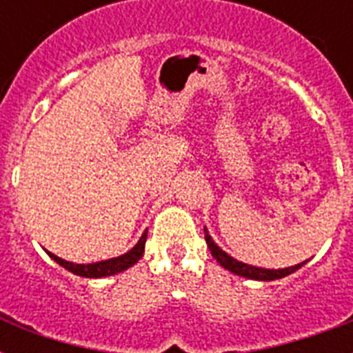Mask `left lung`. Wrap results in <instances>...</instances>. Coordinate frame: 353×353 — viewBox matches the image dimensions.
I'll use <instances>...</instances> for the list:
<instances>
[{
  "label": "left lung",
  "instance_id": "1",
  "mask_svg": "<svg viewBox=\"0 0 353 353\" xmlns=\"http://www.w3.org/2000/svg\"><path fill=\"white\" fill-rule=\"evenodd\" d=\"M205 240H207V245L210 249V254L218 260L221 268L229 269L231 273L234 274H240V276H245V279H252V280H276V279H282V276H288V274L295 273L296 269H301L304 263L307 262H302V263H296V265H291V268H285V269H262V268H254V265H247L243 262H238L234 260L232 256H229L225 251H221L220 247L216 245L214 240L210 238L207 229H205Z\"/></svg>",
  "mask_w": 353,
  "mask_h": 353
}]
</instances>
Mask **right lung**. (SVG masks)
Masks as SVG:
<instances>
[{
  "label": "right lung",
  "instance_id": "obj_1",
  "mask_svg": "<svg viewBox=\"0 0 353 353\" xmlns=\"http://www.w3.org/2000/svg\"><path fill=\"white\" fill-rule=\"evenodd\" d=\"M146 234H148V231L143 232L141 240L137 241V245L133 247L132 251H128L126 254H122V256L102 260V262L73 263V262H68V260H62V258H58L57 254H52V252H47V254H49L54 262L60 263L62 268H65L68 271H71V273L79 274V276H85V279H102V276H112V274L121 273V271H124V269L132 268L133 263H137L144 252Z\"/></svg>",
  "mask_w": 353,
  "mask_h": 353
}]
</instances>
